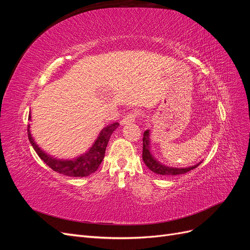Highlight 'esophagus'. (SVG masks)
Listing matches in <instances>:
<instances>
[{"label": "esophagus", "mask_w": 250, "mask_h": 250, "mask_svg": "<svg viewBox=\"0 0 250 250\" xmlns=\"http://www.w3.org/2000/svg\"><path fill=\"white\" fill-rule=\"evenodd\" d=\"M137 116H138V113H135V111L127 113V115L125 117H123V119L120 121V123H121V125H127V124L133 123L135 119H137Z\"/></svg>", "instance_id": "esophagus-1"}]
</instances>
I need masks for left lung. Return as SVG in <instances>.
I'll return each instance as SVG.
<instances>
[{
  "label": "left lung",
  "mask_w": 250,
  "mask_h": 250,
  "mask_svg": "<svg viewBox=\"0 0 250 250\" xmlns=\"http://www.w3.org/2000/svg\"><path fill=\"white\" fill-rule=\"evenodd\" d=\"M143 161L146 164L147 167L156 174H160V175H179V174H185L188 171H191L195 168H197L198 166L202 163L199 162L191 167H186V168H175V167H169V166H166L162 164L160 161H157L155 156L153 155L152 151H151V140H150V129H147L144 132L143 137Z\"/></svg>",
  "instance_id": "obj_1"
}]
</instances>
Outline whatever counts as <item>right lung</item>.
Here are the masks:
<instances>
[{"label": "right lung", "instance_id": "1", "mask_svg": "<svg viewBox=\"0 0 250 250\" xmlns=\"http://www.w3.org/2000/svg\"><path fill=\"white\" fill-rule=\"evenodd\" d=\"M28 120L31 121V113H29ZM118 126V122L105 126L99 132V134H98V137L94 141L93 145L90 146L84 153H82L74 158H69V160L57 158L50 155L47 152H44L34 141L31 134V130H30V124L28 125V139L37 155H39L41 157V160H42L43 163H46L52 170L71 177H85L96 172L97 169L99 168V166L101 165L104 158L105 150H106L110 135L117 129Z\"/></svg>", "mask_w": 250, "mask_h": 250}]
</instances>
